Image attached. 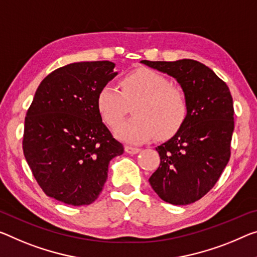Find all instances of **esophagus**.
Segmentation results:
<instances>
[{
	"mask_svg": "<svg viewBox=\"0 0 257 257\" xmlns=\"http://www.w3.org/2000/svg\"><path fill=\"white\" fill-rule=\"evenodd\" d=\"M125 152L127 154H131V155H134V154H138L140 152V148L131 147V146H125Z\"/></svg>",
	"mask_w": 257,
	"mask_h": 257,
	"instance_id": "34e87169",
	"label": "esophagus"
}]
</instances>
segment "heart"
<instances>
[{
  "mask_svg": "<svg viewBox=\"0 0 257 257\" xmlns=\"http://www.w3.org/2000/svg\"><path fill=\"white\" fill-rule=\"evenodd\" d=\"M121 92L111 84L98 89L96 109L103 123L116 128L126 113V103L137 101L132 108L136 117L121 124L116 137L128 144L157 138L168 139L183 127L188 115L187 97L178 86L155 70H133L120 80Z\"/></svg>",
  "mask_w": 257,
  "mask_h": 257,
  "instance_id": "heart-1",
  "label": "heart"
}]
</instances>
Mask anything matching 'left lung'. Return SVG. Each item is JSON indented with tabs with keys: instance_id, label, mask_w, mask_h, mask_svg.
<instances>
[{
	"instance_id": "8db88e82",
	"label": "left lung",
	"mask_w": 257,
	"mask_h": 257,
	"mask_svg": "<svg viewBox=\"0 0 257 257\" xmlns=\"http://www.w3.org/2000/svg\"><path fill=\"white\" fill-rule=\"evenodd\" d=\"M141 63L175 78L188 103L183 127L156 148L161 163L149 183L165 202L193 203L214 187L230 160L234 130L230 89L214 71L194 60Z\"/></svg>"
}]
</instances>
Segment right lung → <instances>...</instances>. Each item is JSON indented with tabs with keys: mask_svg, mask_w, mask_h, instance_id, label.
I'll use <instances>...</instances> for the list:
<instances>
[{
	"mask_svg": "<svg viewBox=\"0 0 257 257\" xmlns=\"http://www.w3.org/2000/svg\"><path fill=\"white\" fill-rule=\"evenodd\" d=\"M115 63H71L48 74L27 110L23 151L47 195L70 206L95 201L109 163L124 153L96 109L102 86L115 78Z\"/></svg>",
	"mask_w": 257,
	"mask_h": 257,
	"instance_id": "add662e5",
	"label": "right lung"
}]
</instances>
